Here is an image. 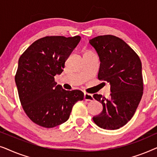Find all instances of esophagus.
<instances>
[{
	"label": "esophagus",
	"mask_w": 157,
	"mask_h": 157,
	"mask_svg": "<svg viewBox=\"0 0 157 157\" xmlns=\"http://www.w3.org/2000/svg\"><path fill=\"white\" fill-rule=\"evenodd\" d=\"M84 99L86 101H94V98L93 95H92V94L85 93L84 94Z\"/></svg>",
	"instance_id": "1"
}]
</instances>
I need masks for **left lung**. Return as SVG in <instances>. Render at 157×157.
Masks as SVG:
<instances>
[{"label": "left lung", "mask_w": 157, "mask_h": 157, "mask_svg": "<svg viewBox=\"0 0 157 157\" xmlns=\"http://www.w3.org/2000/svg\"><path fill=\"white\" fill-rule=\"evenodd\" d=\"M89 44L99 57L98 78L109 83L111 92L109 99L101 94H94V98L101 103L103 110L93 120L104 129H118L130 121L142 97L141 60L117 36H98L89 40Z\"/></svg>", "instance_id": "8db88e82"}]
</instances>
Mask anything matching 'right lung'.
<instances>
[{
  "mask_svg": "<svg viewBox=\"0 0 157 157\" xmlns=\"http://www.w3.org/2000/svg\"><path fill=\"white\" fill-rule=\"evenodd\" d=\"M80 40L79 36H46L21 56L15 81L23 110L38 125L53 128L64 123L73 106L83 99L82 91H66L54 81Z\"/></svg>",
  "mask_w": 157,
  "mask_h": 157,
  "instance_id": "1",
  "label": "right lung"
}]
</instances>
